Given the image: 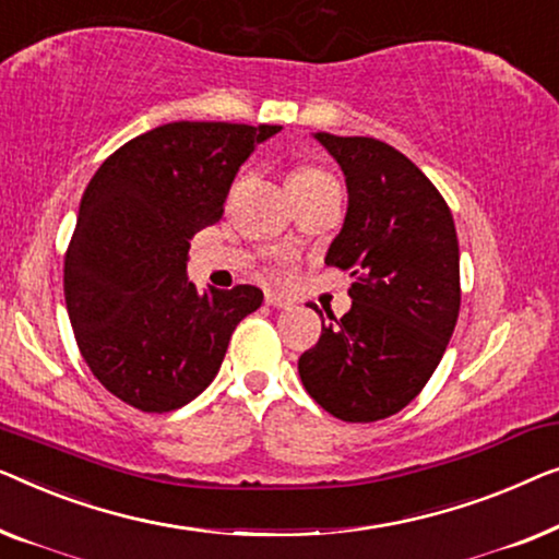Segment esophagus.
<instances>
[{
    "mask_svg": "<svg viewBox=\"0 0 559 559\" xmlns=\"http://www.w3.org/2000/svg\"><path fill=\"white\" fill-rule=\"evenodd\" d=\"M265 304L273 306V309H288V306L294 301H290V298H286V296L273 294V290H269V294H265Z\"/></svg>",
    "mask_w": 559,
    "mask_h": 559,
    "instance_id": "1",
    "label": "esophagus"
}]
</instances>
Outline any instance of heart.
<instances>
[{
	"label": "heart",
	"instance_id": "heart-1",
	"mask_svg": "<svg viewBox=\"0 0 559 559\" xmlns=\"http://www.w3.org/2000/svg\"><path fill=\"white\" fill-rule=\"evenodd\" d=\"M332 179L321 167H311V164H304V167H296L288 177V187L296 190V187H317L321 182Z\"/></svg>",
	"mask_w": 559,
	"mask_h": 559
}]
</instances>
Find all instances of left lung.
<instances>
[{"label":"left lung","instance_id":"left-lung-1","mask_svg":"<svg viewBox=\"0 0 559 559\" xmlns=\"http://www.w3.org/2000/svg\"><path fill=\"white\" fill-rule=\"evenodd\" d=\"M317 139L347 179L349 207L326 265L349 271L352 309L321 317L298 359L309 395L344 423L390 418L420 395L461 309L459 238L436 185L372 136Z\"/></svg>","mask_w":559,"mask_h":559}]
</instances>
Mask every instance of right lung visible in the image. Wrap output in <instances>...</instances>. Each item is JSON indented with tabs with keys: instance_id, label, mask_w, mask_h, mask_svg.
Wrapping results in <instances>:
<instances>
[{
	"instance_id": "obj_1",
	"label": "right lung",
	"mask_w": 559,
	"mask_h": 559,
	"mask_svg": "<svg viewBox=\"0 0 559 559\" xmlns=\"http://www.w3.org/2000/svg\"><path fill=\"white\" fill-rule=\"evenodd\" d=\"M281 126L175 121L126 141L85 187L66 253L78 349L104 388L141 413L177 411L215 380L227 342L263 290L198 294L190 240L215 225L240 164Z\"/></svg>"
}]
</instances>
